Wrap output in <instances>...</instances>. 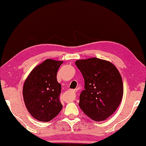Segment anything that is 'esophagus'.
<instances>
[{
	"label": "esophagus",
	"mask_w": 146,
	"mask_h": 146,
	"mask_svg": "<svg viewBox=\"0 0 146 146\" xmlns=\"http://www.w3.org/2000/svg\"><path fill=\"white\" fill-rule=\"evenodd\" d=\"M70 92H71L72 93H73L74 94H76L77 93V90H70Z\"/></svg>",
	"instance_id": "esophagus-1"
}]
</instances>
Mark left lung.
Masks as SVG:
<instances>
[{
  "instance_id": "8db88e82",
  "label": "left lung",
  "mask_w": 146,
  "mask_h": 146,
  "mask_svg": "<svg viewBox=\"0 0 146 146\" xmlns=\"http://www.w3.org/2000/svg\"><path fill=\"white\" fill-rule=\"evenodd\" d=\"M84 79L79 106L93 120L104 121L116 110L123 97L119 71L108 61L97 58L76 61Z\"/></svg>"
}]
</instances>
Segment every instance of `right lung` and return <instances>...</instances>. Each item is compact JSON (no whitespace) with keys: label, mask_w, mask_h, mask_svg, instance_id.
I'll use <instances>...</instances> for the list:
<instances>
[{"label":"right lung","mask_w":146,"mask_h":146,"mask_svg":"<svg viewBox=\"0 0 146 146\" xmlns=\"http://www.w3.org/2000/svg\"><path fill=\"white\" fill-rule=\"evenodd\" d=\"M62 62L46 60L31 71L24 84L23 94L26 107L38 121L52 120L62 108L60 100L61 85L56 78Z\"/></svg>","instance_id":"add662e5"}]
</instances>
